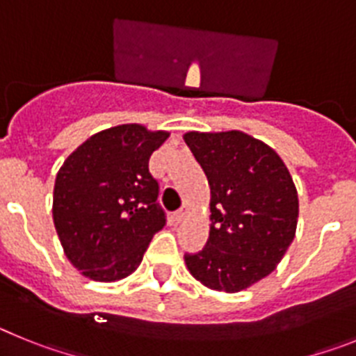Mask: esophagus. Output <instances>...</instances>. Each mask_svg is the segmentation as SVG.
Instances as JSON below:
<instances>
[{"label":"esophagus","mask_w":356,"mask_h":356,"mask_svg":"<svg viewBox=\"0 0 356 356\" xmlns=\"http://www.w3.org/2000/svg\"><path fill=\"white\" fill-rule=\"evenodd\" d=\"M187 216H188V207L184 205L180 210H178V212H175V221L176 222L185 221V219H187Z\"/></svg>","instance_id":"34e87169"}]
</instances>
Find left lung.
Instances as JSON below:
<instances>
[{
  "label": "left lung",
  "instance_id": "left-lung-1",
  "mask_svg": "<svg viewBox=\"0 0 356 356\" xmlns=\"http://www.w3.org/2000/svg\"><path fill=\"white\" fill-rule=\"evenodd\" d=\"M184 139L209 178L212 212L207 246L185 254L187 269L212 291H244L271 275L294 241L292 176L273 147L244 131H187Z\"/></svg>",
  "mask_w": 356,
  "mask_h": 356
}]
</instances>
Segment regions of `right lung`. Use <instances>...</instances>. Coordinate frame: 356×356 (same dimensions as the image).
I'll return each instance as SVG.
<instances>
[{
    "mask_svg": "<svg viewBox=\"0 0 356 356\" xmlns=\"http://www.w3.org/2000/svg\"><path fill=\"white\" fill-rule=\"evenodd\" d=\"M168 137L143 124H119L65 159L53 188V222L67 260L87 278H127L165 225L149 156Z\"/></svg>",
    "mask_w": 356,
    "mask_h": 356,
    "instance_id": "add662e5",
    "label": "right lung"
}]
</instances>
